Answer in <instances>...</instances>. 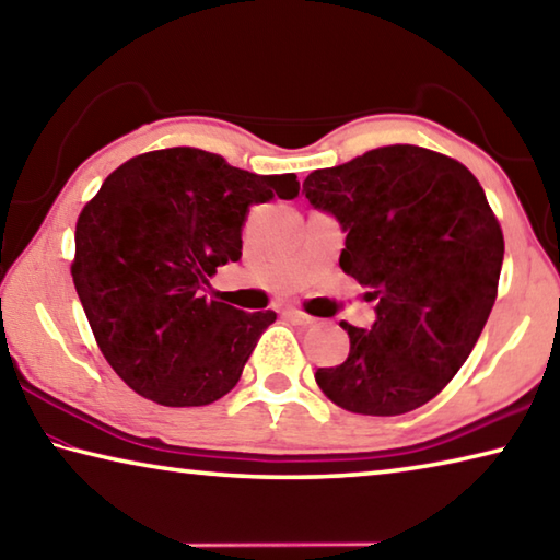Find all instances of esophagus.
<instances>
[{"label": "esophagus", "instance_id": "1", "mask_svg": "<svg viewBox=\"0 0 560 560\" xmlns=\"http://www.w3.org/2000/svg\"><path fill=\"white\" fill-rule=\"evenodd\" d=\"M287 318L291 320V324H296V326H311L316 320L314 316L303 314V311H299V308H289L287 311Z\"/></svg>", "mask_w": 560, "mask_h": 560}]
</instances>
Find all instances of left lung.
Returning a JSON list of instances; mask_svg holds the SVG:
<instances>
[{
	"instance_id": "8db88e82",
	"label": "left lung",
	"mask_w": 560,
	"mask_h": 560,
	"mask_svg": "<svg viewBox=\"0 0 560 560\" xmlns=\"http://www.w3.org/2000/svg\"><path fill=\"white\" fill-rule=\"evenodd\" d=\"M308 202L346 234L340 269L377 301L373 328L348 330L350 353L316 383L348 412L393 417L442 393L497 301L504 234L479 179L417 145L368 150L314 170Z\"/></svg>"
}]
</instances>
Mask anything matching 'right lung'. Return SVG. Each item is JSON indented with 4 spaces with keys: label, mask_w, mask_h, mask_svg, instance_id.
<instances>
[{
    "label": "right lung",
    "mask_w": 560,
    "mask_h": 560,
    "mask_svg": "<svg viewBox=\"0 0 560 560\" xmlns=\"http://www.w3.org/2000/svg\"><path fill=\"white\" fill-rule=\"evenodd\" d=\"M296 175H254L200 148L130 158L75 222L71 277L101 353L130 390L200 407L240 383L277 314L202 296L242 257L252 205L293 200Z\"/></svg>",
    "instance_id": "right-lung-1"
}]
</instances>
